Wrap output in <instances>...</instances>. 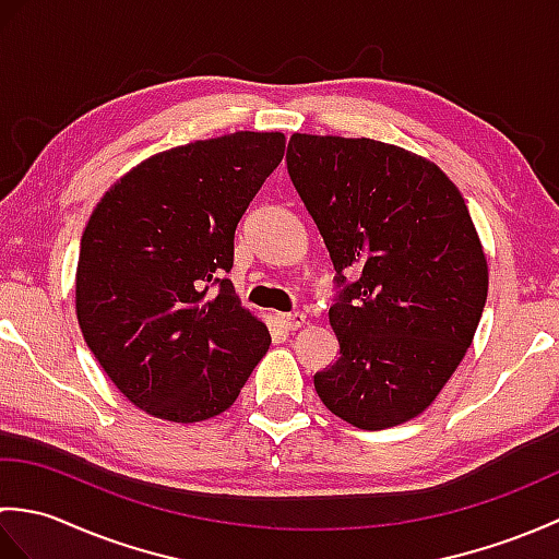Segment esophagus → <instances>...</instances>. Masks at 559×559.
<instances>
[{
	"label": "esophagus",
	"mask_w": 559,
	"mask_h": 559,
	"mask_svg": "<svg viewBox=\"0 0 559 559\" xmlns=\"http://www.w3.org/2000/svg\"><path fill=\"white\" fill-rule=\"evenodd\" d=\"M278 322L286 326L288 331H295V329H300V326H305V314L302 312H290V314H278Z\"/></svg>",
	"instance_id": "34e87169"
}]
</instances>
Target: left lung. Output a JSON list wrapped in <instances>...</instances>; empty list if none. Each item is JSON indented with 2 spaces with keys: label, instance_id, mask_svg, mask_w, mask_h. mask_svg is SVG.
<instances>
[{
  "label": "left lung",
  "instance_id": "obj_1",
  "mask_svg": "<svg viewBox=\"0 0 559 559\" xmlns=\"http://www.w3.org/2000/svg\"><path fill=\"white\" fill-rule=\"evenodd\" d=\"M286 160L343 286L329 310L341 358L317 394L360 430L406 423L456 372L488 300L466 201L432 160L374 139L293 134Z\"/></svg>",
  "mask_w": 559,
  "mask_h": 559
}]
</instances>
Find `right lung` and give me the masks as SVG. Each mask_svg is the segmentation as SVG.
I'll return each instance as SVG.
<instances>
[{"label": "right lung", "instance_id": "add662e5", "mask_svg": "<svg viewBox=\"0 0 559 559\" xmlns=\"http://www.w3.org/2000/svg\"><path fill=\"white\" fill-rule=\"evenodd\" d=\"M283 153L281 132L175 146L124 173L91 213L76 266L81 334L153 418L228 411L271 346L223 273L237 223Z\"/></svg>", "mask_w": 559, "mask_h": 559}]
</instances>
